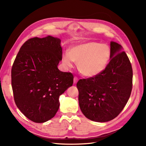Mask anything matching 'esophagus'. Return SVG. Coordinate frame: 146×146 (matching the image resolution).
Segmentation results:
<instances>
[{
    "mask_svg": "<svg viewBox=\"0 0 146 146\" xmlns=\"http://www.w3.org/2000/svg\"><path fill=\"white\" fill-rule=\"evenodd\" d=\"M78 81V78L77 77H74V83H76Z\"/></svg>",
    "mask_w": 146,
    "mask_h": 146,
    "instance_id": "esophagus-1",
    "label": "esophagus"
}]
</instances>
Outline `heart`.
I'll return each instance as SVG.
<instances>
[{"label":"heart","mask_w":146,"mask_h":146,"mask_svg":"<svg viewBox=\"0 0 146 146\" xmlns=\"http://www.w3.org/2000/svg\"><path fill=\"white\" fill-rule=\"evenodd\" d=\"M111 57V50L107 44L88 42L72 46L69 52L63 55V63L72 68L73 61L83 76L92 77L98 76L107 67Z\"/></svg>","instance_id":"obj_1"}]
</instances>
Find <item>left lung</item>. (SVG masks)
<instances>
[{
    "label": "left lung",
    "mask_w": 146,
    "mask_h": 146,
    "mask_svg": "<svg viewBox=\"0 0 146 146\" xmlns=\"http://www.w3.org/2000/svg\"><path fill=\"white\" fill-rule=\"evenodd\" d=\"M111 57L103 72L77 83L82 112L91 121L105 122L117 117L129 100L133 70L129 57L115 42L110 44Z\"/></svg>",
    "instance_id": "left-lung-1"
}]
</instances>
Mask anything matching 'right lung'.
I'll list each match as a JSON object with an SVG mask.
<instances>
[{"label":"right lung","mask_w":146,"mask_h":146,"mask_svg":"<svg viewBox=\"0 0 146 146\" xmlns=\"http://www.w3.org/2000/svg\"><path fill=\"white\" fill-rule=\"evenodd\" d=\"M61 40L48 36L35 37L20 48L11 68V86L17 107L37 123L54 117L59 97L71 86L74 76L57 68L62 60Z\"/></svg>","instance_id":"1"}]
</instances>
